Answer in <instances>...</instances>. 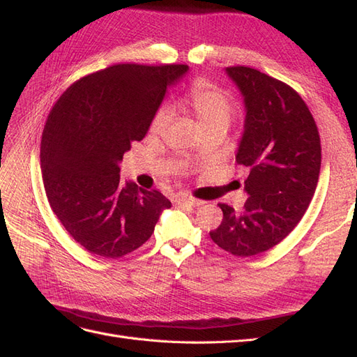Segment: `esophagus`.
<instances>
[{
    "instance_id": "1",
    "label": "esophagus",
    "mask_w": 357,
    "mask_h": 357,
    "mask_svg": "<svg viewBox=\"0 0 357 357\" xmlns=\"http://www.w3.org/2000/svg\"><path fill=\"white\" fill-rule=\"evenodd\" d=\"M176 202L177 204H189V205H193V207H199V205L204 204V201L195 199V198H192L189 195H177Z\"/></svg>"
}]
</instances>
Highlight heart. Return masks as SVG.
Listing matches in <instances>:
<instances>
[{"instance_id":"1","label":"heart","mask_w":357,"mask_h":357,"mask_svg":"<svg viewBox=\"0 0 357 357\" xmlns=\"http://www.w3.org/2000/svg\"><path fill=\"white\" fill-rule=\"evenodd\" d=\"M188 104L192 107L201 128H208L213 125L228 126L231 121L232 102L229 96L207 82H198L193 84L188 96ZM169 119L171 110L167 107H162L153 117L152 131L160 132L162 129H165L169 123Z\"/></svg>"}]
</instances>
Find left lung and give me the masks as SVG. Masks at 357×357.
Returning <instances> with one entry per match:
<instances>
[{
	"label": "left lung",
	"instance_id": "8db88e82",
	"mask_svg": "<svg viewBox=\"0 0 357 357\" xmlns=\"http://www.w3.org/2000/svg\"><path fill=\"white\" fill-rule=\"evenodd\" d=\"M225 73L245 110L236 164L248 169L244 211L219 204L223 220L211 240L234 256H255L294 231L314 195L321 147L307 104L286 83L248 67Z\"/></svg>",
	"mask_w": 357,
	"mask_h": 357
}]
</instances>
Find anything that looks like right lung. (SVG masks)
<instances>
[{"instance_id": "right-lung-1", "label": "right lung", "mask_w": 357, "mask_h": 357, "mask_svg": "<svg viewBox=\"0 0 357 357\" xmlns=\"http://www.w3.org/2000/svg\"><path fill=\"white\" fill-rule=\"evenodd\" d=\"M188 66L119 63L71 84L43 131L40 160L46 195L56 218L86 250L109 259L143 245L171 202L132 181L121 164Z\"/></svg>"}]
</instances>
